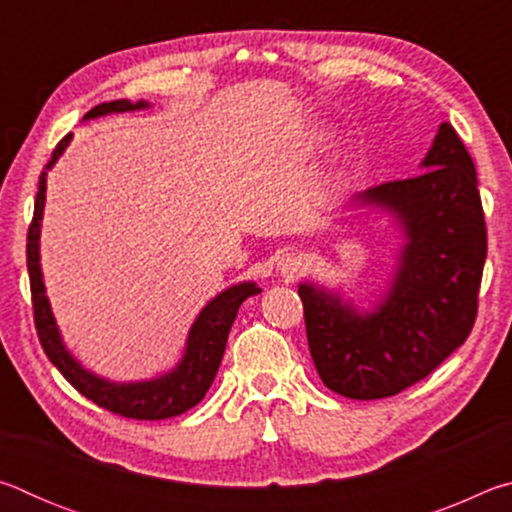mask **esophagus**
I'll use <instances>...</instances> for the list:
<instances>
[{
	"label": "esophagus",
	"mask_w": 512,
	"mask_h": 512,
	"mask_svg": "<svg viewBox=\"0 0 512 512\" xmlns=\"http://www.w3.org/2000/svg\"><path fill=\"white\" fill-rule=\"evenodd\" d=\"M302 271V259L296 253H284L277 257V273L287 280H293Z\"/></svg>",
	"instance_id": "obj_1"
}]
</instances>
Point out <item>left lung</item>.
Here are the masks:
<instances>
[{
  "label": "left lung",
  "instance_id": "left-lung-1",
  "mask_svg": "<svg viewBox=\"0 0 512 512\" xmlns=\"http://www.w3.org/2000/svg\"><path fill=\"white\" fill-rule=\"evenodd\" d=\"M422 169L354 196L393 212L406 235L391 289L375 311L359 314L314 284L298 289L318 375L350 400H381L418 384L474 327L488 232L474 162L447 121Z\"/></svg>",
  "mask_w": 512,
  "mask_h": 512
}]
</instances>
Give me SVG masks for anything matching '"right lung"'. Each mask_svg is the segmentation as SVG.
Wrapping results in <instances>:
<instances>
[{"label": "right lung", "instance_id": "obj_1", "mask_svg": "<svg viewBox=\"0 0 512 512\" xmlns=\"http://www.w3.org/2000/svg\"><path fill=\"white\" fill-rule=\"evenodd\" d=\"M146 106H149V103H131L128 99L99 103V106H94L88 115H85V119L110 115V112L140 110ZM69 140H72V133L65 135L63 140L58 142L45 171L40 173L36 210H33V221L29 225L27 235V266L31 280L33 320H36L40 345L49 361L60 370V375H63L81 395L101 406V409L117 413L121 418L133 420L173 418V415H180L192 409V406L201 402L205 393L210 391L216 370L221 366L225 343H228L230 327L235 323L241 302L250 296H257L262 289L255 287V282L235 284V287L219 293L212 302H207V307L198 314L196 323L189 329L183 361H180L171 372H167V375L151 381H137V384H112V381L101 379L85 370L81 363L67 352L63 341H60L56 320L54 314H51L49 300L45 296V284H42L40 271V221L42 207H45L47 169L54 167L58 155L67 149Z\"/></svg>", "mask_w": 512, "mask_h": 512}]
</instances>
